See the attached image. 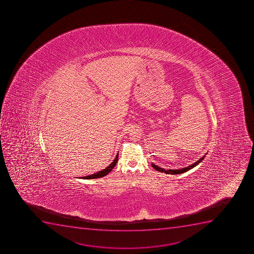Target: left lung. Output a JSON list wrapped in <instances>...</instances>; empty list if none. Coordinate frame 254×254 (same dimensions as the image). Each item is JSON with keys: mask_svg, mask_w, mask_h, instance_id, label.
I'll return each instance as SVG.
<instances>
[{"mask_svg": "<svg viewBox=\"0 0 254 254\" xmlns=\"http://www.w3.org/2000/svg\"><path fill=\"white\" fill-rule=\"evenodd\" d=\"M204 157H205V155L202 156L198 161H196V162L192 164L190 166L185 167V168L180 169V170H165V169L159 167V166H156V165H155V164L153 163L151 164V166H152L154 169H156V171H159V172H163V173L165 174H171V175H177V174H181L184 173V172H186V171H190V170L193 168V167H195L196 166H198V164L200 163L201 161H203Z\"/></svg>", "mask_w": 254, "mask_h": 254, "instance_id": "left-lung-1", "label": "left lung"}]
</instances>
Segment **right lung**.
Returning <instances> with one entry per match:
<instances>
[{"mask_svg":"<svg viewBox=\"0 0 254 254\" xmlns=\"http://www.w3.org/2000/svg\"><path fill=\"white\" fill-rule=\"evenodd\" d=\"M118 153L117 154V156H116L115 159H114V161L112 162V163L108 166V167H106L105 169H103V171H98L96 174H93V175H90V176H84L83 177V179H87V180H90V179H96V178H101V177H103V176H107L109 172H110L113 168H114V166H116V164L118 163Z\"/></svg>","mask_w":254,"mask_h":254,"instance_id":"right-lung-1","label":"right lung"}]
</instances>
